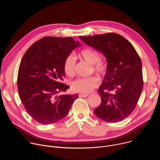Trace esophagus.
<instances>
[{"instance_id": "1", "label": "esophagus", "mask_w": 160, "mask_h": 160, "mask_svg": "<svg viewBox=\"0 0 160 160\" xmlns=\"http://www.w3.org/2000/svg\"><path fill=\"white\" fill-rule=\"evenodd\" d=\"M87 96H88V94H79V97H80V98H85Z\"/></svg>"}]
</instances>
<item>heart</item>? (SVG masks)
I'll list each match as a JSON object with an SVG mask.
<instances>
[{
	"label": "heart",
	"mask_w": 160,
	"mask_h": 160,
	"mask_svg": "<svg viewBox=\"0 0 160 160\" xmlns=\"http://www.w3.org/2000/svg\"><path fill=\"white\" fill-rule=\"evenodd\" d=\"M79 56L84 61L93 64L94 71L98 75H104L107 70V63L99 60V53L92 48H86L79 53ZM76 59L73 55H69L64 61V70L68 76L75 73ZM99 85V80L96 77L80 78L72 81L71 83V89L77 92L88 94Z\"/></svg>",
	"instance_id": "1"
}]
</instances>
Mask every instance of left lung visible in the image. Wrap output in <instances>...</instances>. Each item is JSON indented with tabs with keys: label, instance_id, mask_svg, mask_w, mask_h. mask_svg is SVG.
Wrapping results in <instances>:
<instances>
[{
	"label": "left lung",
	"instance_id": "obj_1",
	"mask_svg": "<svg viewBox=\"0 0 160 160\" xmlns=\"http://www.w3.org/2000/svg\"><path fill=\"white\" fill-rule=\"evenodd\" d=\"M79 38L102 53L107 61V70L98 90L101 103L94 110L95 115L109 122L124 119L135 110L143 89L139 55L133 46L118 34Z\"/></svg>",
	"mask_w": 160,
	"mask_h": 160
}]
</instances>
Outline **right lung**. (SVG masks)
<instances>
[{
    "mask_svg": "<svg viewBox=\"0 0 160 160\" xmlns=\"http://www.w3.org/2000/svg\"><path fill=\"white\" fill-rule=\"evenodd\" d=\"M81 46L72 38L45 37L32 45L23 55L18 69V90L27 113L38 122L50 124L68 114L78 94L60 95L69 87L65 76L66 58Z\"/></svg>",
    "mask_w": 160,
    "mask_h": 160,
    "instance_id": "right-lung-1",
    "label": "right lung"
}]
</instances>
